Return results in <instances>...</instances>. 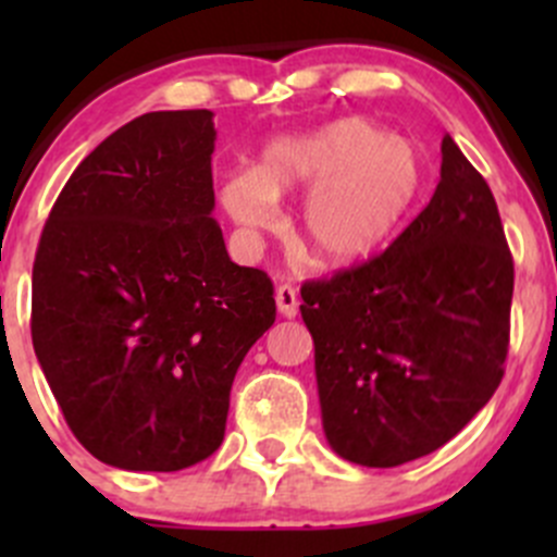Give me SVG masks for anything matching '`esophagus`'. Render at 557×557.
Segmentation results:
<instances>
[{
	"label": "esophagus",
	"mask_w": 557,
	"mask_h": 557,
	"mask_svg": "<svg viewBox=\"0 0 557 557\" xmlns=\"http://www.w3.org/2000/svg\"><path fill=\"white\" fill-rule=\"evenodd\" d=\"M274 299H277V310L283 318H296L299 314V290L290 283H283L274 290Z\"/></svg>",
	"instance_id": "34e87169"
}]
</instances>
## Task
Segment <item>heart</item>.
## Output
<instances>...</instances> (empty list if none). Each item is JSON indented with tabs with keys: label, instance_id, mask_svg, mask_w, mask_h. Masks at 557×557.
Returning a JSON list of instances; mask_svg holds the SVG:
<instances>
[{
	"label": "heart",
	"instance_id": "heart-1",
	"mask_svg": "<svg viewBox=\"0 0 557 557\" xmlns=\"http://www.w3.org/2000/svg\"><path fill=\"white\" fill-rule=\"evenodd\" d=\"M307 185L301 247L325 267H352L407 226L423 196L425 164L412 143L374 121L339 117L272 139L256 170L223 180L221 201L239 226L269 228L277 199Z\"/></svg>",
	"mask_w": 557,
	"mask_h": 557
}]
</instances>
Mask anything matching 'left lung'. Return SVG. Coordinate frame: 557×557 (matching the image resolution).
<instances>
[{
  "label": "left lung",
  "mask_w": 557,
  "mask_h": 557,
  "mask_svg": "<svg viewBox=\"0 0 557 557\" xmlns=\"http://www.w3.org/2000/svg\"><path fill=\"white\" fill-rule=\"evenodd\" d=\"M512 288L496 199L445 134L440 185L393 245L301 285L334 453L391 469L447 445L502 383Z\"/></svg>",
  "instance_id": "obj_1"
}]
</instances>
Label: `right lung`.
I'll return each instance as SVG.
<instances>
[{
    "mask_svg": "<svg viewBox=\"0 0 557 557\" xmlns=\"http://www.w3.org/2000/svg\"><path fill=\"white\" fill-rule=\"evenodd\" d=\"M210 110L145 112L81 161L32 272V342L66 425L102 463L180 471L226 434L234 374L274 323L267 272L212 218Z\"/></svg>",
    "mask_w": 557,
    "mask_h": 557,
    "instance_id": "1",
    "label": "right lung"
}]
</instances>
